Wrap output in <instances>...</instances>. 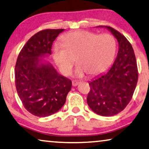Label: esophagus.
I'll use <instances>...</instances> for the list:
<instances>
[{"mask_svg": "<svg viewBox=\"0 0 149 149\" xmlns=\"http://www.w3.org/2000/svg\"><path fill=\"white\" fill-rule=\"evenodd\" d=\"M79 84V81H72V86H77L78 84Z\"/></svg>", "mask_w": 149, "mask_h": 149, "instance_id": "1", "label": "esophagus"}]
</instances>
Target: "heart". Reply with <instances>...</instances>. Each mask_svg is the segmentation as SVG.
Segmentation results:
<instances>
[{"mask_svg": "<svg viewBox=\"0 0 149 149\" xmlns=\"http://www.w3.org/2000/svg\"><path fill=\"white\" fill-rule=\"evenodd\" d=\"M63 43H56L52 50V57L62 74L68 75L74 65L70 55H77L79 63L75 75L83 77L88 73L96 75L105 71L114 59L116 42L110 34L99 35L88 31H77L64 35Z\"/></svg>", "mask_w": 149, "mask_h": 149, "instance_id": "b5f03b06", "label": "heart"}]
</instances>
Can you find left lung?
Instances as JSON below:
<instances>
[{
  "instance_id": "1",
  "label": "left lung",
  "mask_w": 149,
  "mask_h": 149,
  "mask_svg": "<svg viewBox=\"0 0 149 149\" xmlns=\"http://www.w3.org/2000/svg\"><path fill=\"white\" fill-rule=\"evenodd\" d=\"M110 31L118 43V52L107 72L89 82L87 102L93 112L111 116L123 111L132 99L138 81V69L134 50L127 39L108 26H98Z\"/></svg>"
}]
</instances>
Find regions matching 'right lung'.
Wrapping results in <instances>:
<instances>
[{
  "mask_svg": "<svg viewBox=\"0 0 149 149\" xmlns=\"http://www.w3.org/2000/svg\"><path fill=\"white\" fill-rule=\"evenodd\" d=\"M65 29H45L35 34L22 49L15 65V86L25 109L38 117L61 109L72 81L59 74L43 58L52 53L53 41Z\"/></svg>",
  "mask_w": 149,
  "mask_h": 149,
  "instance_id": "1",
  "label": "right lung"
}]
</instances>
